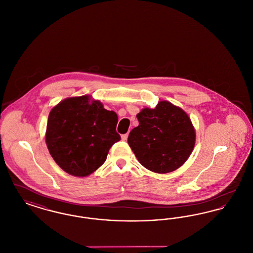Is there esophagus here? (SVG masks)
I'll return each instance as SVG.
<instances>
[{
  "instance_id": "1",
  "label": "esophagus",
  "mask_w": 253,
  "mask_h": 253,
  "mask_svg": "<svg viewBox=\"0 0 253 253\" xmlns=\"http://www.w3.org/2000/svg\"><path fill=\"white\" fill-rule=\"evenodd\" d=\"M128 135H129V133H128V132H127V133H124V134H122V135H121V139H122V140H127Z\"/></svg>"
}]
</instances>
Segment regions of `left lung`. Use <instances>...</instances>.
I'll use <instances>...</instances> for the list:
<instances>
[{
    "instance_id": "8db88e82",
    "label": "left lung",
    "mask_w": 253,
    "mask_h": 253,
    "mask_svg": "<svg viewBox=\"0 0 253 253\" xmlns=\"http://www.w3.org/2000/svg\"><path fill=\"white\" fill-rule=\"evenodd\" d=\"M138 126L128 136V144L139 163L157 173L182 166L193 152L195 132L188 115L169 101L136 115Z\"/></svg>"
}]
</instances>
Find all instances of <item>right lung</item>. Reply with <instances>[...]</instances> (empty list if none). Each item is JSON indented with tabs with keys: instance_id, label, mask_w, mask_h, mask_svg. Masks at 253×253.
Listing matches in <instances>:
<instances>
[{
	"instance_id": "obj_1",
	"label": "right lung",
	"mask_w": 253,
	"mask_h": 253,
	"mask_svg": "<svg viewBox=\"0 0 253 253\" xmlns=\"http://www.w3.org/2000/svg\"><path fill=\"white\" fill-rule=\"evenodd\" d=\"M118 116L89 96L69 97L51 110L46 144L56 163L67 173L87 176L106 160L110 148L121 140Z\"/></svg>"
}]
</instances>
